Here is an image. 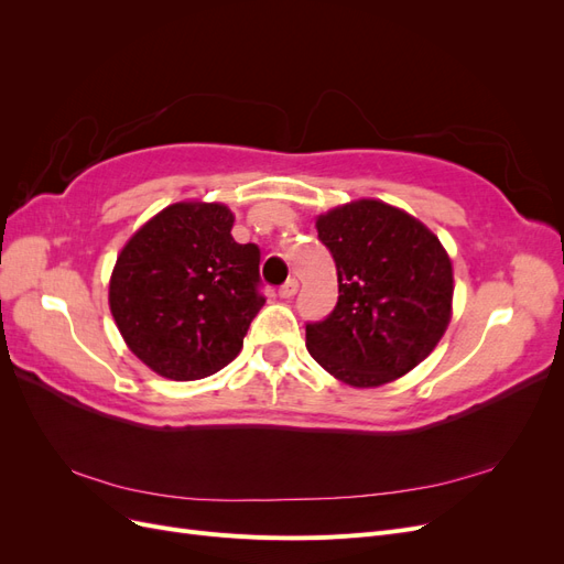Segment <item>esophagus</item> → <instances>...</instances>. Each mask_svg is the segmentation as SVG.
<instances>
[{"label": "esophagus", "mask_w": 564, "mask_h": 564, "mask_svg": "<svg viewBox=\"0 0 564 564\" xmlns=\"http://www.w3.org/2000/svg\"><path fill=\"white\" fill-rule=\"evenodd\" d=\"M296 292H299V282L296 280H286L282 286H280V299H292V296H296Z\"/></svg>", "instance_id": "34e87169"}]
</instances>
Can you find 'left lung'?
I'll list each match as a JSON object with an SVG mask.
<instances>
[{
	"label": "left lung",
	"mask_w": 564,
	"mask_h": 564,
	"mask_svg": "<svg viewBox=\"0 0 564 564\" xmlns=\"http://www.w3.org/2000/svg\"><path fill=\"white\" fill-rule=\"evenodd\" d=\"M334 256L338 301L305 324L319 367L355 388L395 381L431 355L452 317L447 251L421 220L379 199H360L317 218Z\"/></svg>",
	"instance_id": "obj_1"
}]
</instances>
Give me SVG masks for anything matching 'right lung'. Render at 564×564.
Masks as SVG:
<instances>
[{
  "label": "right lung",
  "instance_id": "obj_1",
  "mask_svg": "<svg viewBox=\"0 0 564 564\" xmlns=\"http://www.w3.org/2000/svg\"><path fill=\"white\" fill-rule=\"evenodd\" d=\"M226 204L178 202L135 232L110 278V311L129 350L160 377L195 381L242 350L263 308L261 249L232 240Z\"/></svg>",
  "mask_w": 564,
  "mask_h": 564
}]
</instances>
